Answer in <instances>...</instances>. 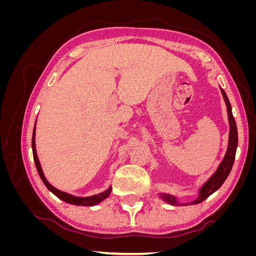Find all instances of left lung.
I'll return each instance as SVG.
<instances>
[{"label":"left lung","mask_w":256,"mask_h":256,"mask_svg":"<svg viewBox=\"0 0 256 256\" xmlns=\"http://www.w3.org/2000/svg\"><path fill=\"white\" fill-rule=\"evenodd\" d=\"M220 90L222 92V96L224 102H226V110H228V124H230V134H228V150L226 154H224V158L221 161V164L216 168V172L208 178L207 182L203 184L202 187L198 189V196L191 200V202L187 203H180L178 200V198L170 194V193H159V196L161 198L164 200L166 203L171 204L174 206H186V205H196L200 202L205 200L209 196H212L214 192L218 190L223 182H226L228 178L232 168H233L234 161H235V154H236V150H237V145H238V132H237V126L233 116V112H232V106L230 104V100L221 88Z\"/></svg>","instance_id":"obj_1"}]
</instances>
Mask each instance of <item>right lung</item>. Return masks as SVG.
I'll return each instance as SVG.
<instances>
[{"label": "right lung", "mask_w": 256, "mask_h": 256, "mask_svg": "<svg viewBox=\"0 0 256 256\" xmlns=\"http://www.w3.org/2000/svg\"><path fill=\"white\" fill-rule=\"evenodd\" d=\"M36 122H35V126H36ZM35 126H34L33 136H32V150H33V157H34V161H35V166H36L37 172H38V174H40L42 182L44 184L46 187L48 188V190H50L53 193L54 196H58L60 200H64V202H66L68 204H72V205H76V206H95V205L99 204L100 202H102L104 200H106L111 194V191H112L111 186L106 191H104L102 193H98V194H95V196H76L72 194H69V193H67V192L60 191V190L56 189V187H53V186L47 180V178L44 177L40 159H38V156H37L36 144H35V134H36V127Z\"/></svg>", "instance_id": "obj_1"}]
</instances>
